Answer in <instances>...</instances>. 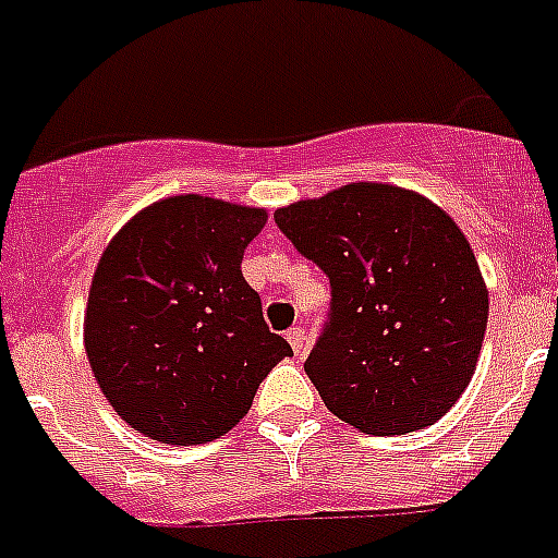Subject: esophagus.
<instances>
[{
	"label": "esophagus",
	"instance_id": "esophagus-1",
	"mask_svg": "<svg viewBox=\"0 0 558 558\" xmlns=\"http://www.w3.org/2000/svg\"><path fill=\"white\" fill-rule=\"evenodd\" d=\"M287 340H289V345H292L294 354H301V351L306 349V331H303L301 326H294V329H289L287 331Z\"/></svg>",
	"mask_w": 558,
	"mask_h": 558
}]
</instances>
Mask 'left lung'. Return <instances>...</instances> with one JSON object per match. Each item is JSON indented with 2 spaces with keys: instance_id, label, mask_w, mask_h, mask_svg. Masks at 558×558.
I'll use <instances>...</instances> for the list:
<instances>
[{
  "instance_id": "1",
  "label": "left lung",
  "mask_w": 558,
  "mask_h": 558,
  "mask_svg": "<svg viewBox=\"0 0 558 558\" xmlns=\"http://www.w3.org/2000/svg\"><path fill=\"white\" fill-rule=\"evenodd\" d=\"M275 223L329 278V317L306 357L326 409L374 437L448 414L488 326V292L460 227L388 184L298 201Z\"/></svg>"
}]
</instances>
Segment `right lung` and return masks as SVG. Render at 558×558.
<instances>
[{"instance_id": "add662e5", "label": "right lung", "mask_w": 558, "mask_h": 558, "mask_svg": "<svg viewBox=\"0 0 558 558\" xmlns=\"http://www.w3.org/2000/svg\"><path fill=\"white\" fill-rule=\"evenodd\" d=\"M264 223V209L175 195L135 215L98 260L84 349L107 402L144 437H223L292 354L241 271Z\"/></svg>"}]
</instances>
